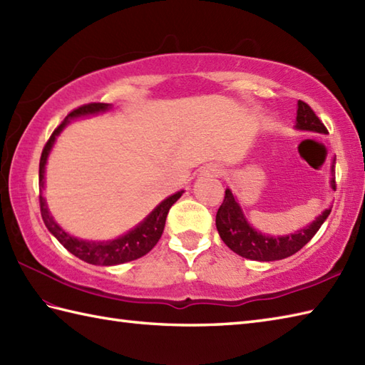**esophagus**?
Returning a JSON list of instances; mask_svg holds the SVG:
<instances>
[{"label":"esophagus","instance_id":"obj_1","mask_svg":"<svg viewBox=\"0 0 365 365\" xmlns=\"http://www.w3.org/2000/svg\"><path fill=\"white\" fill-rule=\"evenodd\" d=\"M207 175H221V168L218 165H210L205 168Z\"/></svg>","mask_w":365,"mask_h":365}]
</instances>
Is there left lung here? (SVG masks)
<instances>
[{
	"label": "left lung",
	"mask_w": 365,
	"mask_h": 365,
	"mask_svg": "<svg viewBox=\"0 0 365 365\" xmlns=\"http://www.w3.org/2000/svg\"><path fill=\"white\" fill-rule=\"evenodd\" d=\"M294 128L328 135L327 127L317 118L312 108L301 102V100H298L297 125H294ZM334 165L336 158L332 160L331 170H334ZM331 188L336 191L334 177L331 178ZM329 213L331 207L317 216L309 226L299 229L294 234L284 237L265 235L255 230L247 222L235 195H232V191L227 188L222 204L218 208V213H216V229H218V234L222 242L227 245V247H230L238 255H242V257L257 262H273L290 257L294 252H298L302 246L311 242L312 237L322 227V224L327 221Z\"/></svg>",
	"instance_id": "obj_1"
}]
</instances>
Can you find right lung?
Listing matches in <instances>:
<instances>
[{"mask_svg": "<svg viewBox=\"0 0 365 365\" xmlns=\"http://www.w3.org/2000/svg\"><path fill=\"white\" fill-rule=\"evenodd\" d=\"M108 110H111L110 103H89L73 110L63 122H61V125L53 131V135L50 136V139L46 141L43 147L41 163H38V188H41L38 202H41V213H42V220L45 222L46 229L56 237L58 242L63 245L68 252H72L73 255H76V257L84 262L92 263V265H103V267L120 265V263L136 260L149 252L152 247L158 243L163 230H165L169 208L173 207L177 202V199L183 195V191H177L175 195L161 200V202L145 216L144 221L139 222L135 229L128 230L127 234L120 235L119 238L108 240V242H89V240L76 238L71 234H67L63 227H59V224L53 220L51 213L48 212L45 197L42 196L46 160H48V155L53 149L56 138L61 135V131L71 123L72 119L84 118V115H91V114L105 113Z\"/></svg>", "mask_w": 365, "mask_h": 365, "instance_id": "1", "label": "right lung"}]
</instances>
